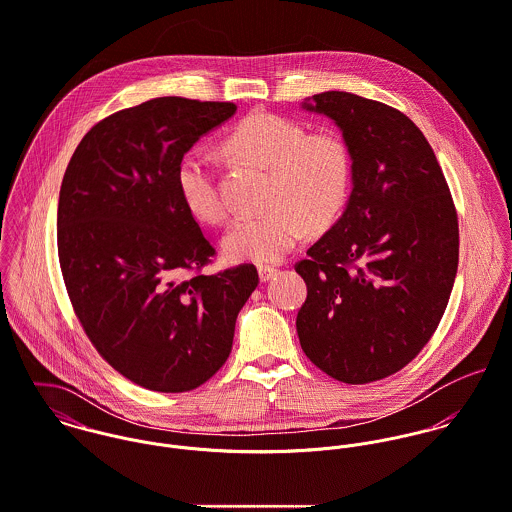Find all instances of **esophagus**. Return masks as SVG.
<instances>
[{
    "mask_svg": "<svg viewBox=\"0 0 512 512\" xmlns=\"http://www.w3.org/2000/svg\"><path fill=\"white\" fill-rule=\"evenodd\" d=\"M277 269H273V267H259V279H261V283H267V281H271L273 277H277Z\"/></svg>",
    "mask_w": 512,
    "mask_h": 512,
    "instance_id": "obj_1",
    "label": "esophagus"
}]
</instances>
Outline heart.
I'll return each instance as SVG.
<instances>
[{"instance_id":"1","label":"heart","mask_w":512,"mask_h":512,"mask_svg":"<svg viewBox=\"0 0 512 512\" xmlns=\"http://www.w3.org/2000/svg\"><path fill=\"white\" fill-rule=\"evenodd\" d=\"M221 146L237 160L271 170L265 196L269 209L237 217L223 235L229 261L275 265L310 227H330L348 204L354 160L348 142L336 132L308 134L301 122L257 110L243 116L223 136ZM176 188L196 219L221 223L227 217L213 164L202 152L180 158Z\"/></svg>"}]
</instances>
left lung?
Returning <instances> with one entry per match:
<instances>
[{
    "label": "left lung",
    "mask_w": 512,
    "mask_h": 512,
    "mask_svg": "<svg viewBox=\"0 0 512 512\" xmlns=\"http://www.w3.org/2000/svg\"><path fill=\"white\" fill-rule=\"evenodd\" d=\"M303 108L334 120L354 160L342 217L295 265L307 283L297 332L344 384L388 378L433 336L457 275L459 223L423 132L388 104L326 91Z\"/></svg>",
    "instance_id": "left-lung-1"
}]
</instances>
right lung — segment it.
<instances>
[{
    "label": "right lung",
    "instance_id": "add662e5",
    "mask_svg": "<svg viewBox=\"0 0 512 512\" xmlns=\"http://www.w3.org/2000/svg\"><path fill=\"white\" fill-rule=\"evenodd\" d=\"M233 103L160 97L97 122L63 176L57 249L83 330L130 382L196 390L227 360L259 275L215 255L176 188L180 158L235 114Z\"/></svg>",
    "mask_w": 512,
    "mask_h": 512
}]
</instances>
